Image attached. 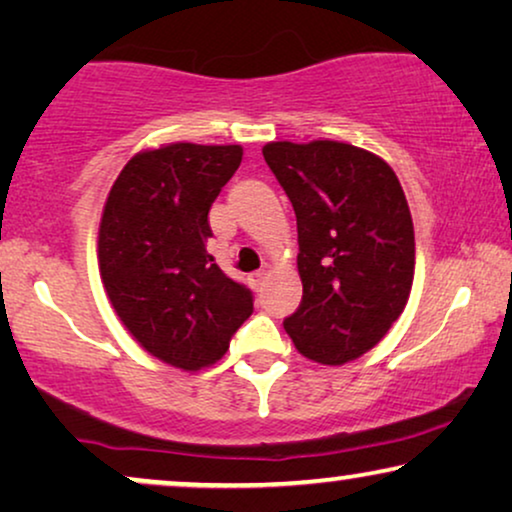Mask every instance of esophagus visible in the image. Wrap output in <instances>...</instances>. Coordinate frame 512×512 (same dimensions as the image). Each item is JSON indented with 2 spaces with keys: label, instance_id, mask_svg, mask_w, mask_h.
<instances>
[{
  "label": "esophagus",
  "instance_id": "1",
  "mask_svg": "<svg viewBox=\"0 0 512 512\" xmlns=\"http://www.w3.org/2000/svg\"><path fill=\"white\" fill-rule=\"evenodd\" d=\"M265 279H268V270H258V272H251L249 282H251V286H254L256 291H261L263 284H265Z\"/></svg>",
  "mask_w": 512,
  "mask_h": 512
}]
</instances>
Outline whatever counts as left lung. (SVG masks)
I'll return each mask as SVG.
<instances>
[{"mask_svg": "<svg viewBox=\"0 0 512 512\" xmlns=\"http://www.w3.org/2000/svg\"><path fill=\"white\" fill-rule=\"evenodd\" d=\"M263 158L298 221L303 300L284 319L307 359L342 366L401 317L415 277V228L394 170L331 139L270 142Z\"/></svg>", "mask_w": 512, "mask_h": 512, "instance_id": "obj_1", "label": "left lung"}]
</instances>
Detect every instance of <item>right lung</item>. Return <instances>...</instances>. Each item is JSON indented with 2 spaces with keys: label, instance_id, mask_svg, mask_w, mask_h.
I'll return each mask as SVG.
<instances>
[{
  "label": "right lung",
  "instance_id": "right-lung-1",
  "mask_svg": "<svg viewBox=\"0 0 512 512\" xmlns=\"http://www.w3.org/2000/svg\"><path fill=\"white\" fill-rule=\"evenodd\" d=\"M242 146L177 142L128 160L111 186L97 258L109 303L132 338L184 370L219 361L254 312L247 286L207 251L209 207Z\"/></svg>",
  "mask_w": 512,
  "mask_h": 512
}]
</instances>
